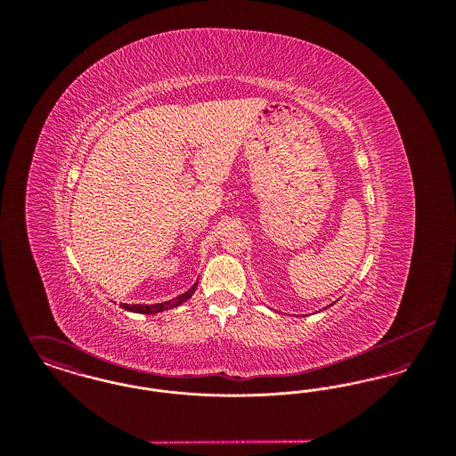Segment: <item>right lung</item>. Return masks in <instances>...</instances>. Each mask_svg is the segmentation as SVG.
Wrapping results in <instances>:
<instances>
[{
    "label": "right lung",
    "instance_id": "add662e5",
    "mask_svg": "<svg viewBox=\"0 0 456 456\" xmlns=\"http://www.w3.org/2000/svg\"><path fill=\"white\" fill-rule=\"evenodd\" d=\"M196 285H198V282H195V285H193L190 290H186L184 294L177 296L175 299H173V301H167V303L152 304V305H149V304H121V307H123V309H126V311H133V313L155 314V313H160V311L171 309V307H175V305H179V304L188 301V299L193 296V292L196 290Z\"/></svg>",
    "mask_w": 456,
    "mask_h": 456
}]
</instances>
